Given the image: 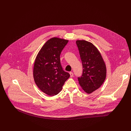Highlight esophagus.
<instances>
[{"label":"esophagus","instance_id":"34e87169","mask_svg":"<svg viewBox=\"0 0 131 131\" xmlns=\"http://www.w3.org/2000/svg\"><path fill=\"white\" fill-rule=\"evenodd\" d=\"M69 74H70V77H73V72H69Z\"/></svg>","mask_w":131,"mask_h":131}]
</instances>
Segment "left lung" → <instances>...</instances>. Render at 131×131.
Listing matches in <instances>:
<instances>
[{
	"instance_id": "left-lung-1",
	"label": "left lung",
	"mask_w": 131,
	"mask_h": 131,
	"mask_svg": "<svg viewBox=\"0 0 131 131\" xmlns=\"http://www.w3.org/2000/svg\"><path fill=\"white\" fill-rule=\"evenodd\" d=\"M83 72L78 77L79 83L88 94L99 89L106 77V67L97 48L90 42L84 40L76 41Z\"/></svg>"
}]
</instances>
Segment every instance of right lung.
I'll use <instances>...</instances> for the list:
<instances>
[{"label": "right lung", "mask_w": 131, "mask_h": 131, "mask_svg": "<svg viewBox=\"0 0 131 131\" xmlns=\"http://www.w3.org/2000/svg\"><path fill=\"white\" fill-rule=\"evenodd\" d=\"M68 40L53 37L42 46L36 58L33 76L35 83L45 94L53 96L62 90L70 74L63 70L60 54Z\"/></svg>", "instance_id": "1"}]
</instances>
